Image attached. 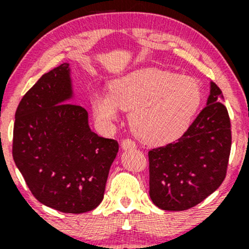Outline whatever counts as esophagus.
<instances>
[{
  "mask_svg": "<svg viewBox=\"0 0 249 249\" xmlns=\"http://www.w3.org/2000/svg\"><path fill=\"white\" fill-rule=\"evenodd\" d=\"M121 146L123 150L126 151V150H134V148L137 147V145H136V142L131 141V139H124V141L122 142Z\"/></svg>",
  "mask_w": 249,
  "mask_h": 249,
  "instance_id": "esophagus-1",
  "label": "esophagus"
}]
</instances>
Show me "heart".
<instances>
[{
  "label": "heart",
  "instance_id": "1",
  "mask_svg": "<svg viewBox=\"0 0 249 249\" xmlns=\"http://www.w3.org/2000/svg\"><path fill=\"white\" fill-rule=\"evenodd\" d=\"M201 97L193 77L145 68L111 82L108 93L97 91L91 105L103 126L117 122L121 107L130 111L131 127L138 138L147 144H165L187 130Z\"/></svg>",
  "mask_w": 249,
  "mask_h": 249
}]
</instances>
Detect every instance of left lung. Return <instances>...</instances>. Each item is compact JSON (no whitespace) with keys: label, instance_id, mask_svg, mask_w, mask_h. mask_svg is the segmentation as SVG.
<instances>
[{"label":"left lung","instance_id":"obj_1","mask_svg":"<svg viewBox=\"0 0 249 249\" xmlns=\"http://www.w3.org/2000/svg\"><path fill=\"white\" fill-rule=\"evenodd\" d=\"M221 101V90L211 82L206 107L186 132L176 142L148 152L150 198L157 207L173 212L188 210L224 181L232 134Z\"/></svg>","mask_w":249,"mask_h":249}]
</instances>
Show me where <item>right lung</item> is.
I'll use <instances>...</instances> for the list:
<instances>
[{
	"mask_svg": "<svg viewBox=\"0 0 249 249\" xmlns=\"http://www.w3.org/2000/svg\"><path fill=\"white\" fill-rule=\"evenodd\" d=\"M73 98L69 63L44 73L17 107L13 157L41 204L81 214L104 198L118 142L91 131L87 110Z\"/></svg>",
	"mask_w": 249,
	"mask_h": 249,
	"instance_id": "add662e5",
	"label": "right lung"
}]
</instances>
